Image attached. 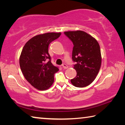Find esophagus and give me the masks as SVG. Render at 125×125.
<instances>
[{
    "label": "esophagus",
    "instance_id": "esophagus-1",
    "mask_svg": "<svg viewBox=\"0 0 125 125\" xmlns=\"http://www.w3.org/2000/svg\"><path fill=\"white\" fill-rule=\"evenodd\" d=\"M62 67L64 69H67L68 68V65L66 64H64V63H63V64H62Z\"/></svg>",
    "mask_w": 125,
    "mask_h": 125
}]
</instances>
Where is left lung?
<instances>
[{
  "label": "left lung",
  "instance_id": "obj_1",
  "mask_svg": "<svg viewBox=\"0 0 125 125\" xmlns=\"http://www.w3.org/2000/svg\"><path fill=\"white\" fill-rule=\"evenodd\" d=\"M64 34L73 43L72 60L77 76L71 80L78 88L85 87L96 78L101 64L99 44L95 38L83 31H65Z\"/></svg>",
  "mask_w": 125,
  "mask_h": 125
}]
</instances>
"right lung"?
Returning <instances> with one entry per match:
<instances>
[{"label":"right lung","mask_w":125,"mask_h":125,"mask_svg":"<svg viewBox=\"0 0 125 125\" xmlns=\"http://www.w3.org/2000/svg\"><path fill=\"white\" fill-rule=\"evenodd\" d=\"M61 32L37 35L29 40L22 48L19 63L25 79L39 90L49 89L54 82V74L59 69L51 62L48 45L60 36Z\"/></svg>","instance_id":"right-lung-1"}]
</instances>
